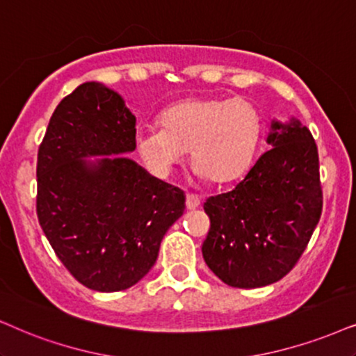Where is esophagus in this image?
I'll use <instances>...</instances> for the list:
<instances>
[{
    "label": "esophagus",
    "instance_id": "34e87169",
    "mask_svg": "<svg viewBox=\"0 0 356 356\" xmlns=\"http://www.w3.org/2000/svg\"><path fill=\"white\" fill-rule=\"evenodd\" d=\"M199 205H200L199 195H195V193H187V197H186L187 210H195Z\"/></svg>",
    "mask_w": 356,
    "mask_h": 356
}]
</instances>
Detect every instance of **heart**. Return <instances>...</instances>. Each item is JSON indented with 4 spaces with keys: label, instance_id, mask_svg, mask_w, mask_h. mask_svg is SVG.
Returning <instances> with one entry per match:
<instances>
[{
    "label": "heart",
    "instance_id": "obj_1",
    "mask_svg": "<svg viewBox=\"0 0 356 356\" xmlns=\"http://www.w3.org/2000/svg\"><path fill=\"white\" fill-rule=\"evenodd\" d=\"M159 123L134 136L147 168L168 175L191 151L193 170L213 184L235 181L248 169L261 133L259 111L241 97L187 98L164 110Z\"/></svg>",
    "mask_w": 356,
    "mask_h": 356
}]
</instances>
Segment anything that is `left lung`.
<instances>
[{"mask_svg": "<svg viewBox=\"0 0 356 356\" xmlns=\"http://www.w3.org/2000/svg\"><path fill=\"white\" fill-rule=\"evenodd\" d=\"M264 152L233 191L204 204L202 254L225 284L254 289L294 268L322 213L318 152L299 120L271 121Z\"/></svg>", "mask_w": 356, "mask_h": 356, "instance_id": "1", "label": "left lung"}]
</instances>
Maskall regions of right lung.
<instances>
[{"instance_id":"obj_1","label":"right lung","mask_w":356,"mask_h":356,"mask_svg":"<svg viewBox=\"0 0 356 356\" xmlns=\"http://www.w3.org/2000/svg\"><path fill=\"white\" fill-rule=\"evenodd\" d=\"M134 136L136 118L121 95L85 82L58 103L39 146L40 227L72 276L98 292L145 277L186 210L181 188L121 156L136 149Z\"/></svg>"}]
</instances>
